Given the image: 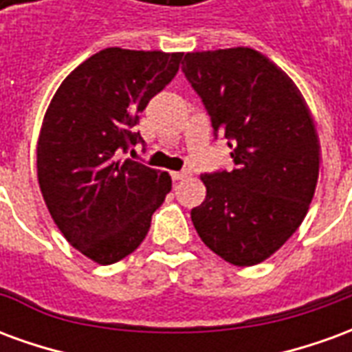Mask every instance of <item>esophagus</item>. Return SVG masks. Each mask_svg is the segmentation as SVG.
Here are the masks:
<instances>
[{"instance_id": "1", "label": "esophagus", "mask_w": 352, "mask_h": 352, "mask_svg": "<svg viewBox=\"0 0 352 352\" xmlns=\"http://www.w3.org/2000/svg\"><path fill=\"white\" fill-rule=\"evenodd\" d=\"M186 177H190V171H188V169H183V171H173V173H171V179H173V181H183V179H186Z\"/></svg>"}]
</instances>
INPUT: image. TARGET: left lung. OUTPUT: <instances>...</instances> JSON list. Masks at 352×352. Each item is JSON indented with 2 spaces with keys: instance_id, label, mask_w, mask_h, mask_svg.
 <instances>
[{
  "instance_id": "8db88e82",
  "label": "left lung",
  "mask_w": 352,
  "mask_h": 352,
  "mask_svg": "<svg viewBox=\"0 0 352 352\" xmlns=\"http://www.w3.org/2000/svg\"><path fill=\"white\" fill-rule=\"evenodd\" d=\"M183 73L236 164L201 175L194 228L230 264H260L298 230L315 194L320 146L309 107L287 73L247 47L188 52Z\"/></svg>"
}]
</instances>
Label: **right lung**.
Returning a JSON list of instances; mask_svg holds the SVG:
<instances>
[{"instance_id":"1","label":"right lung","mask_w":352,"mask_h":352,"mask_svg":"<svg viewBox=\"0 0 352 352\" xmlns=\"http://www.w3.org/2000/svg\"><path fill=\"white\" fill-rule=\"evenodd\" d=\"M183 52L100 50L50 101L37 141V179L50 217L77 251L115 264L138 249L171 177L120 154L143 143L139 113L179 72Z\"/></svg>"}]
</instances>
